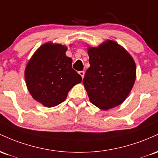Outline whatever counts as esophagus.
I'll return each instance as SVG.
<instances>
[{"label":"esophagus","instance_id":"34e87169","mask_svg":"<svg viewBox=\"0 0 158 158\" xmlns=\"http://www.w3.org/2000/svg\"><path fill=\"white\" fill-rule=\"evenodd\" d=\"M78 74H80V75L81 76V77H82V78H84V74H85V72H84V71H80V72H78Z\"/></svg>","mask_w":158,"mask_h":158}]
</instances>
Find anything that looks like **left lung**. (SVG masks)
Segmentation results:
<instances>
[{
	"label": "left lung",
	"instance_id": "obj_1",
	"mask_svg": "<svg viewBox=\"0 0 158 158\" xmlns=\"http://www.w3.org/2000/svg\"><path fill=\"white\" fill-rule=\"evenodd\" d=\"M90 66L83 84L90 102L103 110L125 102L135 83L136 69L131 54L116 42L107 40L87 48Z\"/></svg>",
	"mask_w": 158,
	"mask_h": 158
}]
</instances>
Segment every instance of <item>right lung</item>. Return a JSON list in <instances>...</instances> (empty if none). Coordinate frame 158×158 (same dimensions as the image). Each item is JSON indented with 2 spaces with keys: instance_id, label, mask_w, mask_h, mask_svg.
<instances>
[{
  "instance_id": "add662e5",
  "label": "right lung",
  "mask_w": 158,
  "mask_h": 158,
  "mask_svg": "<svg viewBox=\"0 0 158 158\" xmlns=\"http://www.w3.org/2000/svg\"><path fill=\"white\" fill-rule=\"evenodd\" d=\"M67 47L46 42L28 61L24 78L33 98L46 107H55L66 98L68 93L82 77L72 67V60L65 55Z\"/></svg>"
}]
</instances>
